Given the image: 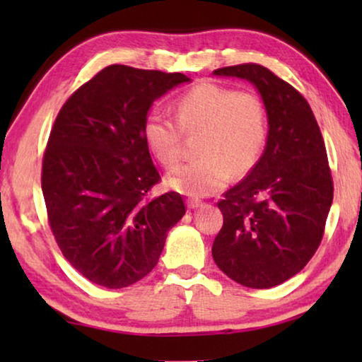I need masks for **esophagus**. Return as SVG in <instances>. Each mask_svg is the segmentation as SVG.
<instances>
[{
  "instance_id": "esophagus-1",
  "label": "esophagus",
  "mask_w": 362,
  "mask_h": 362,
  "mask_svg": "<svg viewBox=\"0 0 362 362\" xmlns=\"http://www.w3.org/2000/svg\"><path fill=\"white\" fill-rule=\"evenodd\" d=\"M187 204H188V209H198L199 206H203V203H201V201H198V199H188Z\"/></svg>"
}]
</instances>
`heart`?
Here are the masks:
<instances>
[{
    "label": "heart",
    "mask_w": 362,
    "mask_h": 362,
    "mask_svg": "<svg viewBox=\"0 0 362 362\" xmlns=\"http://www.w3.org/2000/svg\"><path fill=\"white\" fill-rule=\"evenodd\" d=\"M174 116L151 110L144 122V139L164 168H174L185 151V136H198V158L175 169L166 180L187 196L212 194L228 183L231 174L249 173L267 142V107L250 90L201 83L177 99Z\"/></svg>",
    "instance_id": "obj_1"
}]
</instances>
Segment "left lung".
I'll return each instance as SVG.
<instances>
[{
	"label": "left lung",
	"mask_w": 362,
	"mask_h": 362,
	"mask_svg": "<svg viewBox=\"0 0 362 362\" xmlns=\"http://www.w3.org/2000/svg\"><path fill=\"white\" fill-rule=\"evenodd\" d=\"M252 83L268 116L262 158L223 193V225L212 257L226 276L252 289H269L303 269L320 247L334 198L326 145L308 102L259 64L214 70Z\"/></svg>",
	"instance_id": "1"
}]
</instances>
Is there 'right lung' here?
Returning <instances> with one entry per match:
<instances>
[{
	"instance_id": "obj_1",
	"label": "right lung",
	"mask_w": 362,
	"mask_h": 362,
	"mask_svg": "<svg viewBox=\"0 0 362 362\" xmlns=\"http://www.w3.org/2000/svg\"><path fill=\"white\" fill-rule=\"evenodd\" d=\"M188 81L182 73L110 65L60 108L41 188L57 246L90 283L121 289L146 276L185 214L179 193L151 196L161 177L144 122L158 97Z\"/></svg>"
}]
</instances>
